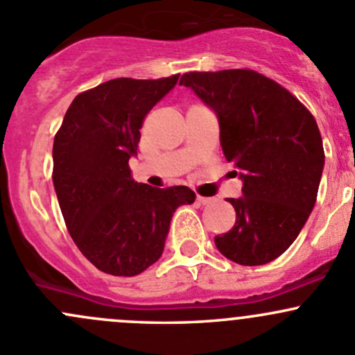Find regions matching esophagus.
I'll list each match as a JSON object with an SVG mask.
<instances>
[{"mask_svg":"<svg viewBox=\"0 0 355 355\" xmlns=\"http://www.w3.org/2000/svg\"><path fill=\"white\" fill-rule=\"evenodd\" d=\"M196 200H198V203H202V205H210V203H214V198H207V196H196Z\"/></svg>","mask_w":355,"mask_h":355,"instance_id":"1","label":"esophagus"}]
</instances>
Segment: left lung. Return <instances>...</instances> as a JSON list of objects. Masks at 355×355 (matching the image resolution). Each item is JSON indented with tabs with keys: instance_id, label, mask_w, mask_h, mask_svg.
<instances>
[{
	"instance_id": "8db88e82",
	"label": "left lung",
	"mask_w": 355,
	"mask_h": 355,
	"mask_svg": "<svg viewBox=\"0 0 355 355\" xmlns=\"http://www.w3.org/2000/svg\"><path fill=\"white\" fill-rule=\"evenodd\" d=\"M179 85L217 112L222 150L243 179V196L227 198L236 224L215 236V246L246 266L279 258L316 203L324 164L316 119L297 97L254 69L188 71Z\"/></svg>"
}]
</instances>
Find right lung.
I'll list each match as a JSON object with an SVG mask.
<instances>
[{
    "label": "right lung",
    "mask_w": 355,
    "mask_h": 355,
    "mask_svg": "<svg viewBox=\"0 0 355 355\" xmlns=\"http://www.w3.org/2000/svg\"><path fill=\"white\" fill-rule=\"evenodd\" d=\"M179 75L114 78L78 94L53 145V182L64 224L101 272L133 277L160 258L178 207L195 202L186 186L152 188L131 176L145 116Z\"/></svg>",
    "instance_id": "obj_1"
}]
</instances>
